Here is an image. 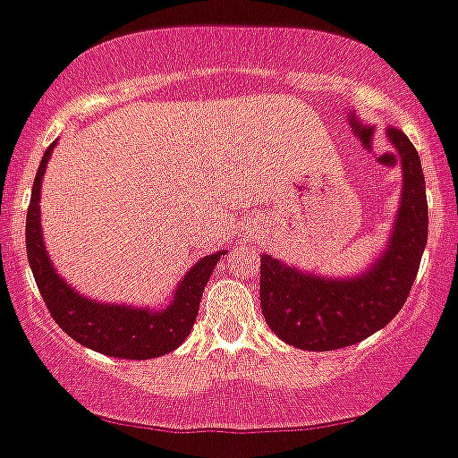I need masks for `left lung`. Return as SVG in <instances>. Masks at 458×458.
<instances>
[{"instance_id":"1","label":"left lung","mask_w":458,"mask_h":458,"mask_svg":"<svg viewBox=\"0 0 458 458\" xmlns=\"http://www.w3.org/2000/svg\"><path fill=\"white\" fill-rule=\"evenodd\" d=\"M387 135L401 154L403 198L387 251L364 276L329 281L260 258L262 316L285 344L316 352L360 344L383 329L411 295L428 234L427 184L408 135L399 129Z\"/></svg>"}]
</instances>
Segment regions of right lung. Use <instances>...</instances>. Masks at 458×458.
<instances>
[{
  "label": "right lung",
  "instance_id": "obj_1",
  "mask_svg": "<svg viewBox=\"0 0 458 458\" xmlns=\"http://www.w3.org/2000/svg\"><path fill=\"white\" fill-rule=\"evenodd\" d=\"M53 147L55 145H50L46 149L37 177H34L25 225L27 258H30L31 272L37 278L38 293L46 301L47 311L71 339L103 355L122 357V360H152V357L165 355L177 348L193 329L202 290L224 251L202 258L196 267L182 278L173 304L163 311H145V309L138 311L129 306L101 304V301L81 297L55 274L41 237L38 196H41V177L46 173Z\"/></svg>",
  "mask_w": 458,
  "mask_h": 458
}]
</instances>
